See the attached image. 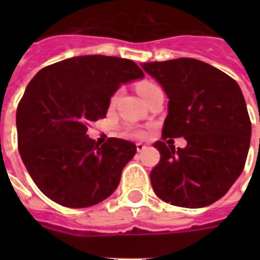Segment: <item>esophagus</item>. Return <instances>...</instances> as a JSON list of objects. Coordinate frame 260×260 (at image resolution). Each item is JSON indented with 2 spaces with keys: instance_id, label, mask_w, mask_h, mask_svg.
Segmentation results:
<instances>
[{
  "instance_id": "obj_1",
  "label": "esophagus",
  "mask_w": 260,
  "mask_h": 260,
  "mask_svg": "<svg viewBox=\"0 0 260 260\" xmlns=\"http://www.w3.org/2000/svg\"><path fill=\"white\" fill-rule=\"evenodd\" d=\"M146 148V144H143V143H136V150H138V152H142V151H144Z\"/></svg>"
}]
</instances>
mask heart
I'll return each instance as SVG.
<instances>
[{
  "label": "heart",
  "mask_w": 260,
  "mask_h": 260,
  "mask_svg": "<svg viewBox=\"0 0 260 260\" xmlns=\"http://www.w3.org/2000/svg\"><path fill=\"white\" fill-rule=\"evenodd\" d=\"M155 89H159V87L152 82H143L138 86L139 94H140L143 98H146L147 95H148V94H150L151 91H152V90H155ZM118 97H120V90H117V91H114V93L112 94V97H110V100H109L110 106H114L116 104H117ZM135 136H138V138H142V136H144V132H143V131H136V132H135Z\"/></svg>",
  "instance_id": "b5f03b06"
}]
</instances>
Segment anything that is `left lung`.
<instances>
[{
  "mask_svg": "<svg viewBox=\"0 0 260 260\" xmlns=\"http://www.w3.org/2000/svg\"><path fill=\"white\" fill-rule=\"evenodd\" d=\"M169 97L162 139L183 138L185 148L154 143L160 160L150 174L155 194L182 208H204L231 189L246 165L251 120L238 82L191 58L142 63ZM174 143V142H173Z\"/></svg>",
  "mask_w": 260,
  "mask_h": 260,
  "instance_id": "obj_1",
  "label": "left lung"
}]
</instances>
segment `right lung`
I'll list each match as a JSON object with an SVG mask.
<instances>
[{
  "mask_svg": "<svg viewBox=\"0 0 260 260\" xmlns=\"http://www.w3.org/2000/svg\"><path fill=\"white\" fill-rule=\"evenodd\" d=\"M129 59L85 55L47 66L28 83L16 113L18 151L40 191L59 205L87 208L113 193L136 146L86 135L121 83L143 78Z\"/></svg>",
  "mask_w": 260,
  "mask_h": 260,
  "instance_id": "add662e5",
  "label": "right lung"
}]
</instances>
